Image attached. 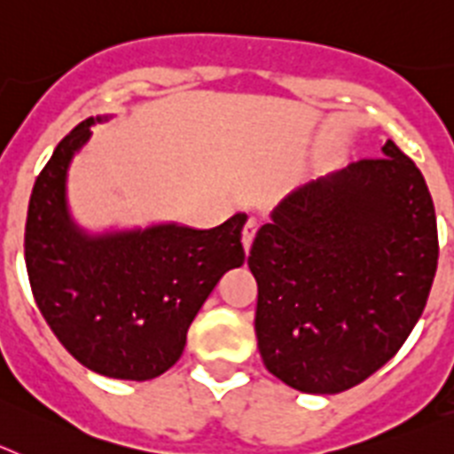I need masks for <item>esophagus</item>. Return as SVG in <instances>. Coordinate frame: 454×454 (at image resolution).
I'll return each instance as SVG.
<instances>
[{
  "label": "esophagus",
  "instance_id": "34e87169",
  "mask_svg": "<svg viewBox=\"0 0 454 454\" xmlns=\"http://www.w3.org/2000/svg\"><path fill=\"white\" fill-rule=\"evenodd\" d=\"M255 231H258V222H255V219H249V222L244 223V231H242L244 251L251 249V242H254V238H255Z\"/></svg>",
  "mask_w": 454,
  "mask_h": 454
}]
</instances>
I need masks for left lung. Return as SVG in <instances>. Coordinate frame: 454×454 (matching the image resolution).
<instances>
[{"label":"left lung","instance_id":"obj_1","mask_svg":"<svg viewBox=\"0 0 454 454\" xmlns=\"http://www.w3.org/2000/svg\"><path fill=\"white\" fill-rule=\"evenodd\" d=\"M384 157L301 184L255 232V336L262 364L301 393L368 380L423 315L439 262L423 173L386 141Z\"/></svg>","mask_w":454,"mask_h":454}]
</instances>
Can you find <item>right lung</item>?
<instances>
[{"label": "right lung", "mask_w": 454, "mask_h": 454, "mask_svg": "<svg viewBox=\"0 0 454 454\" xmlns=\"http://www.w3.org/2000/svg\"><path fill=\"white\" fill-rule=\"evenodd\" d=\"M86 118L36 178L25 228V262L43 317L82 365L112 380L145 381L180 358L205 299L244 262L238 212L210 231L155 223L89 232L68 210L70 161L90 139Z\"/></svg>", "instance_id": "1"}]
</instances>
